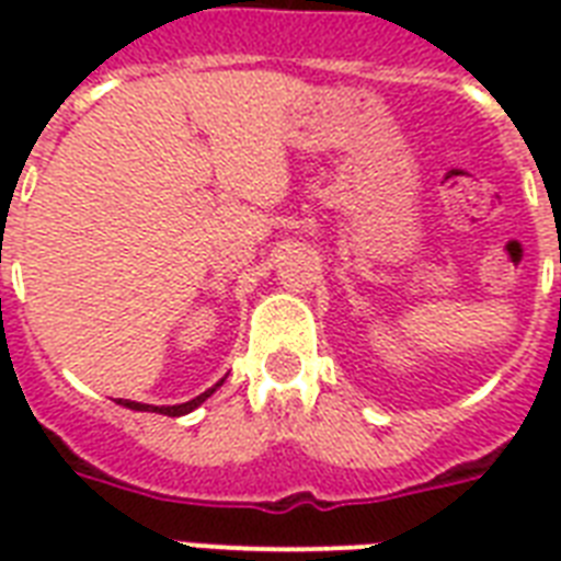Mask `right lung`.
I'll return each mask as SVG.
<instances>
[{"label":"right lung","instance_id":"obj_1","mask_svg":"<svg viewBox=\"0 0 561 561\" xmlns=\"http://www.w3.org/2000/svg\"><path fill=\"white\" fill-rule=\"evenodd\" d=\"M220 383H224V378H220L215 387H209L206 392H201L197 399L183 401V404H162V408H157V404H142V401H127V399H118V404H125V408H130V410H148V413H162V416H186V413H192L194 408H201L203 401L209 399L211 392L218 390Z\"/></svg>","mask_w":561,"mask_h":561}]
</instances>
